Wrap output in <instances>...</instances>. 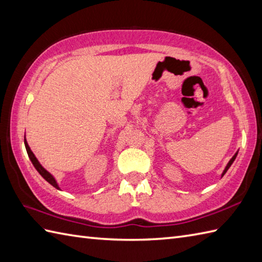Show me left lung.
Instances as JSON below:
<instances>
[{
  "instance_id": "left-lung-1",
  "label": "left lung",
  "mask_w": 262,
  "mask_h": 262,
  "mask_svg": "<svg viewBox=\"0 0 262 262\" xmlns=\"http://www.w3.org/2000/svg\"><path fill=\"white\" fill-rule=\"evenodd\" d=\"M236 155H237V153H235V154H234V157H233V158H232V159L230 160V162H229V164H227V165H226V168H225V170H224V172H223V174H222V176H224V174H225V172H226L227 170H229V168H230V166L232 165V163H233V162H234V160H235V158H236Z\"/></svg>"
}]
</instances>
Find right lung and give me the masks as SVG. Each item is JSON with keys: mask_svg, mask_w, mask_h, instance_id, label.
Wrapping results in <instances>:
<instances>
[{"mask_svg": "<svg viewBox=\"0 0 262 262\" xmlns=\"http://www.w3.org/2000/svg\"><path fill=\"white\" fill-rule=\"evenodd\" d=\"M25 145H26V149H27L28 157H29V159L31 160V162H32L33 166H35V168H36V170L39 172V173H40V176L43 178V179H45L47 182L51 183V185H52L53 187L59 189V188H58V186H57V182H56V180L54 179V177H53L51 173H49V172H48L47 170L43 169L42 166H41V164L38 162V160L36 159L35 154H33V153L31 152V149H30L29 145H28V143H27V141H26V138H25Z\"/></svg>", "mask_w": 262, "mask_h": 262, "instance_id": "right-lung-1", "label": "right lung"}]
</instances>
